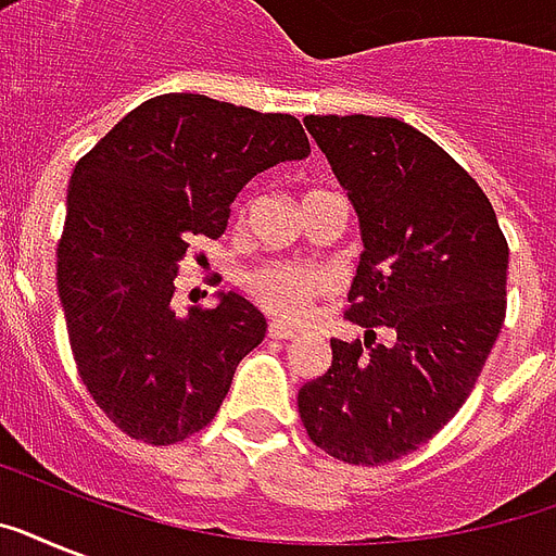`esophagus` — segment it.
I'll return each mask as SVG.
<instances>
[{"instance_id": "obj_1", "label": "esophagus", "mask_w": 556, "mask_h": 556, "mask_svg": "<svg viewBox=\"0 0 556 556\" xmlns=\"http://www.w3.org/2000/svg\"><path fill=\"white\" fill-rule=\"evenodd\" d=\"M268 338L274 340H294L296 338V329H291V326H286V323H270L268 326Z\"/></svg>"}]
</instances>
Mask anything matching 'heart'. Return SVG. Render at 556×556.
I'll list each match as a JSON object with an SVG mask.
<instances>
[{
	"label": "heart",
	"instance_id": "heart-1",
	"mask_svg": "<svg viewBox=\"0 0 556 556\" xmlns=\"http://www.w3.org/2000/svg\"><path fill=\"white\" fill-rule=\"evenodd\" d=\"M251 288L268 312L288 317V320H300L308 312L314 296L323 294L326 279L314 270L277 265V268H265L262 274H256Z\"/></svg>",
	"mask_w": 556,
	"mask_h": 556
}]
</instances>
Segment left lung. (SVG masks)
I'll return each instance as SVG.
<instances>
[{
  "instance_id": "obj_1",
  "label": "left lung",
  "mask_w": 556,
  "mask_h": 556,
  "mask_svg": "<svg viewBox=\"0 0 556 556\" xmlns=\"http://www.w3.org/2000/svg\"><path fill=\"white\" fill-rule=\"evenodd\" d=\"M303 124L361 222L346 320L364 340L331 338L329 371L296 406L329 456L387 465L427 444L470 395L505 323L508 242L482 187L404 121Z\"/></svg>"
}]
</instances>
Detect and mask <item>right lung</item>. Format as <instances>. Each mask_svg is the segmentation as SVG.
I'll list each match as a JSON object with an SVG mask.
<instances>
[{"mask_svg": "<svg viewBox=\"0 0 556 556\" xmlns=\"http://www.w3.org/2000/svg\"><path fill=\"white\" fill-rule=\"evenodd\" d=\"M308 152L296 117L181 91L132 109L77 161L56 291L83 383L126 435L176 444L218 413L268 323L236 291L178 312V262L192 236L225 233L253 176Z\"/></svg>", "mask_w": 556, "mask_h": 556, "instance_id": "right-lung-1", "label": "right lung"}]
</instances>
